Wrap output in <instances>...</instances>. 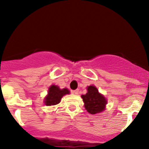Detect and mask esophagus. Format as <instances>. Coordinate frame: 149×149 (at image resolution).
Wrapping results in <instances>:
<instances>
[{
    "instance_id": "esophagus-1",
    "label": "esophagus",
    "mask_w": 149,
    "mask_h": 149,
    "mask_svg": "<svg viewBox=\"0 0 149 149\" xmlns=\"http://www.w3.org/2000/svg\"><path fill=\"white\" fill-rule=\"evenodd\" d=\"M72 93H73V94H74V95H78V90H73V91H72Z\"/></svg>"
}]
</instances>
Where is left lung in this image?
Returning a JSON list of instances; mask_svg holds the SVG:
<instances>
[{
	"label": "left lung",
	"instance_id": "8db88e82",
	"mask_svg": "<svg viewBox=\"0 0 149 149\" xmlns=\"http://www.w3.org/2000/svg\"><path fill=\"white\" fill-rule=\"evenodd\" d=\"M87 90L88 92L85 95H81L87 111L91 114H97L105 110L107 100L99 92L96 87L90 85L87 88Z\"/></svg>",
	"mask_w": 149,
	"mask_h": 149
}]
</instances>
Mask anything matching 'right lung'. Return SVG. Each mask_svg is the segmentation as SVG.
Segmentation results:
<instances>
[{
	"label": "right lung",
	"mask_w": 149,
	"mask_h": 149,
	"mask_svg": "<svg viewBox=\"0 0 149 149\" xmlns=\"http://www.w3.org/2000/svg\"><path fill=\"white\" fill-rule=\"evenodd\" d=\"M69 93V90L67 88L60 89L57 85H52L49 88L48 93L45 97L44 103L47 106L57 105L61 102L63 96Z\"/></svg>",
	"instance_id": "add662e5"
}]
</instances>
